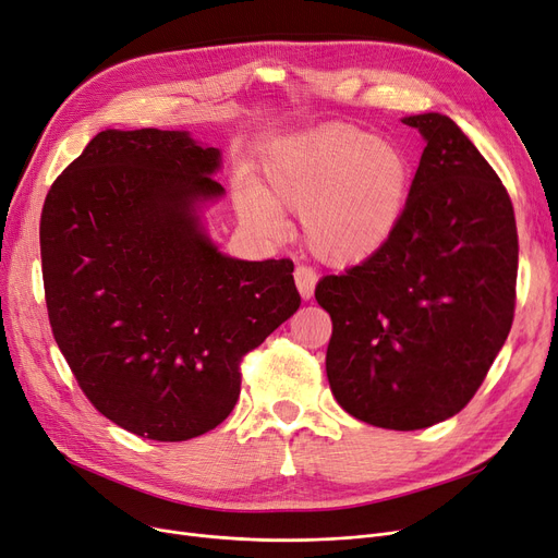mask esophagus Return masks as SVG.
Listing matches in <instances>:
<instances>
[{"instance_id": "obj_1", "label": "esophagus", "mask_w": 558, "mask_h": 558, "mask_svg": "<svg viewBox=\"0 0 558 558\" xmlns=\"http://www.w3.org/2000/svg\"><path fill=\"white\" fill-rule=\"evenodd\" d=\"M294 280H296V287L303 299H311L315 294V284H317V274L313 271L311 266L305 264H299L294 268Z\"/></svg>"}]
</instances>
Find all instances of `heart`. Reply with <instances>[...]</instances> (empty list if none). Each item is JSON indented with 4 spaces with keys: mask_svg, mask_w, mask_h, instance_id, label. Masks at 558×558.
Listing matches in <instances>:
<instances>
[{
    "mask_svg": "<svg viewBox=\"0 0 558 558\" xmlns=\"http://www.w3.org/2000/svg\"><path fill=\"white\" fill-rule=\"evenodd\" d=\"M271 193L239 185L241 214L276 234L282 211L303 216V239L328 264L373 257L404 214L414 168L402 147L356 126H331L282 144L266 165Z\"/></svg>",
    "mask_w": 558,
    "mask_h": 558,
    "instance_id": "1",
    "label": "heart"
}]
</instances>
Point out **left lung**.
Wrapping results in <instances>:
<instances>
[{"instance_id":"1","label":"left lung","mask_w":558,"mask_h":558,"mask_svg":"<svg viewBox=\"0 0 558 558\" xmlns=\"http://www.w3.org/2000/svg\"><path fill=\"white\" fill-rule=\"evenodd\" d=\"M425 149L396 232L324 276L331 315L326 375L338 404L386 429H421L462 411L514 317L518 225L492 165L439 112L402 119Z\"/></svg>"}]
</instances>
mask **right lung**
Masks as SVG:
<instances>
[{"label":"right lung","instance_id":"add662e5","mask_svg":"<svg viewBox=\"0 0 558 558\" xmlns=\"http://www.w3.org/2000/svg\"><path fill=\"white\" fill-rule=\"evenodd\" d=\"M218 168L185 131H102L40 214L52 336L87 400L144 439L220 425L243 356L301 305L292 259H234L204 234Z\"/></svg>","mask_w":558,"mask_h":558}]
</instances>
